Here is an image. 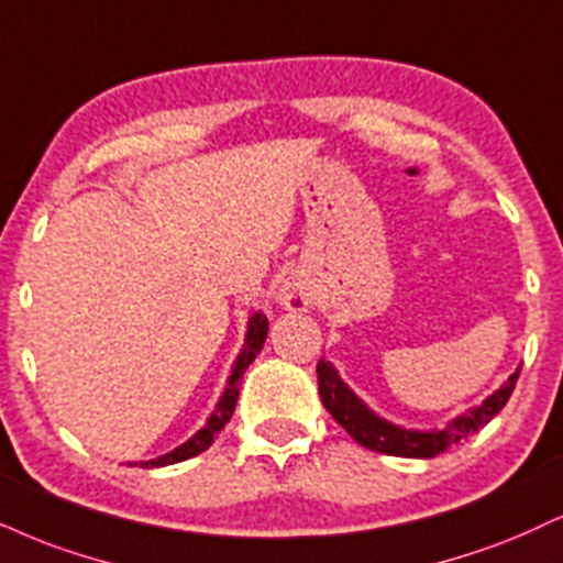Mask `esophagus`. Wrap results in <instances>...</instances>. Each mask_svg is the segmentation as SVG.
<instances>
[{"instance_id": "obj_1", "label": "esophagus", "mask_w": 563, "mask_h": 563, "mask_svg": "<svg viewBox=\"0 0 563 563\" xmlns=\"http://www.w3.org/2000/svg\"><path fill=\"white\" fill-rule=\"evenodd\" d=\"M277 301H280L283 307L290 311H303L311 303V294L307 286H301V283H288V286L280 288Z\"/></svg>"}]
</instances>
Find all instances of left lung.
<instances>
[{"instance_id":"8db88e82","label":"left lung","mask_w":563,"mask_h":563,"mask_svg":"<svg viewBox=\"0 0 563 563\" xmlns=\"http://www.w3.org/2000/svg\"><path fill=\"white\" fill-rule=\"evenodd\" d=\"M519 380V369L506 380L500 388L487 396L483 404L470 409L466 415H459L453 422L440 430H406L398 424L388 422V419L377 417L346 383L341 380L335 367L330 362L320 358L317 364V385H320V398L324 409L333 415V419L349 432L364 449L388 453V456H404V459H432L438 453L449 451L459 440H466L475 435L490 422L493 417L504 409L509 396L514 393V385Z\"/></svg>"}]
</instances>
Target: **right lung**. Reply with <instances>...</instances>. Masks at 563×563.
<instances>
[{"instance_id": "right-lung-1", "label": "right lung", "mask_w": 563, "mask_h": 563, "mask_svg": "<svg viewBox=\"0 0 563 563\" xmlns=\"http://www.w3.org/2000/svg\"><path fill=\"white\" fill-rule=\"evenodd\" d=\"M267 330H269L267 317H264L262 311H254L252 320H249L246 341H243L241 354H239V358H235L233 372H230V377H228V388H225V393H222L220 401H217L212 417H209V422L199 432H196L191 440H186V443L178 445V449H175V451L165 453V456H159V459H152V462H144L141 466H146V470H148V466H167V464L186 462V459H191V456H196V453L207 451L209 445L214 443L217 432L225 428V424L230 422V417H233L235 401H239L241 377H243V372L249 369V364L254 362L256 354H260V351H262L264 341H267Z\"/></svg>"}]
</instances>
